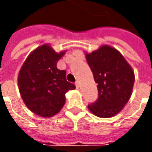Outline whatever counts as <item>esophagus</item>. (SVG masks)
<instances>
[{"label":"esophagus","mask_w":152,"mask_h":152,"mask_svg":"<svg viewBox=\"0 0 152 152\" xmlns=\"http://www.w3.org/2000/svg\"><path fill=\"white\" fill-rule=\"evenodd\" d=\"M75 86H76V88H77V89H79V81H76V82H75Z\"/></svg>","instance_id":"obj_1"}]
</instances>
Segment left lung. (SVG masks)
<instances>
[{
	"label": "left lung",
	"instance_id": "8db88e82",
	"mask_svg": "<svg viewBox=\"0 0 152 152\" xmlns=\"http://www.w3.org/2000/svg\"><path fill=\"white\" fill-rule=\"evenodd\" d=\"M85 56L98 88V99L88 108L99 118H112L131 96L134 71L119 51L108 45Z\"/></svg>",
	"mask_w": 152,
	"mask_h": 152
}]
</instances>
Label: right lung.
<instances>
[{
  "instance_id": "add662e5",
  "label": "right lung",
  "mask_w": 152,
  "mask_h": 152,
  "mask_svg": "<svg viewBox=\"0 0 152 152\" xmlns=\"http://www.w3.org/2000/svg\"><path fill=\"white\" fill-rule=\"evenodd\" d=\"M64 53L43 45L29 54L19 71L18 83L23 101L39 116L50 118L58 113L66 102L65 94L75 89L67 81L66 71L56 67Z\"/></svg>"
}]
</instances>
